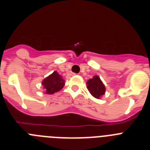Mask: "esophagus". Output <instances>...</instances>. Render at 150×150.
I'll list each match as a JSON object with an SVG mask.
<instances>
[{"label": "esophagus", "instance_id": "esophagus-1", "mask_svg": "<svg viewBox=\"0 0 150 150\" xmlns=\"http://www.w3.org/2000/svg\"><path fill=\"white\" fill-rule=\"evenodd\" d=\"M76 74H74V73H72V76H74V75H75Z\"/></svg>", "mask_w": 150, "mask_h": 150}]
</instances>
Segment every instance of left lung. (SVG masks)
<instances>
[{"instance_id":"left-lung-1","label":"left lung","mask_w":150,"mask_h":150,"mask_svg":"<svg viewBox=\"0 0 150 150\" xmlns=\"http://www.w3.org/2000/svg\"><path fill=\"white\" fill-rule=\"evenodd\" d=\"M87 88L94 98L100 99L104 95H105L106 88L101 79L98 75H95L91 79L86 82Z\"/></svg>"}]
</instances>
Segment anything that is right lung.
<instances>
[{"label":"right lung","instance_id":"obj_1","mask_svg":"<svg viewBox=\"0 0 150 150\" xmlns=\"http://www.w3.org/2000/svg\"><path fill=\"white\" fill-rule=\"evenodd\" d=\"M42 86L45 90V93L52 95L63 88L64 86V79L55 71L43 79L42 81Z\"/></svg>","mask_w":150,"mask_h":150}]
</instances>
